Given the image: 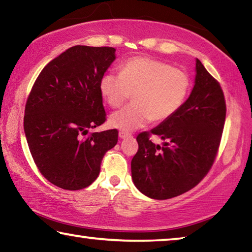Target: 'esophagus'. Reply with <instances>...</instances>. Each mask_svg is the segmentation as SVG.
Returning <instances> with one entry per match:
<instances>
[{"instance_id": "1", "label": "esophagus", "mask_w": 252, "mask_h": 252, "mask_svg": "<svg viewBox=\"0 0 252 252\" xmlns=\"http://www.w3.org/2000/svg\"><path fill=\"white\" fill-rule=\"evenodd\" d=\"M127 136H131V134L127 133V132H123V131L119 132V138L120 139H126V138H127Z\"/></svg>"}]
</instances>
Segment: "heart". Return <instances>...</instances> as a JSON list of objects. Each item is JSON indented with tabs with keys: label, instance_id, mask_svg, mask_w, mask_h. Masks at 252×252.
I'll use <instances>...</instances> for the list:
<instances>
[{
	"label": "heart",
	"instance_id": "obj_1",
	"mask_svg": "<svg viewBox=\"0 0 252 252\" xmlns=\"http://www.w3.org/2000/svg\"><path fill=\"white\" fill-rule=\"evenodd\" d=\"M120 74L101 76L99 91L111 108H119L131 96L133 103L109 118L110 126L123 132L146 126L151 120L171 118L185 103L191 88L186 72L159 60L136 57L119 67Z\"/></svg>",
	"mask_w": 252,
	"mask_h": 252
}]
</instances>
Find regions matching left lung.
Instances as JSON below:
<instances>
[{
  "label": "left lung",
  "instance_id": "obj_1",
  "mask_svg": "<svg viewBox=\"0 0 252 252\" xmlns=\"http://www.w3.org/2000/svg\"><path fill=\"white\" fill-rule=\"evenodd\" d=\"M224 119L220 84L195 59L194 85L185 103L171 118L136 136L139 150L131 161L136 189L151 199L165 200L197 186L215 161ZM150 134L159 136L164 147L153 144Z\"/></svg>",
  "mask_w": 252,
  "mask_h": 252
}]
</instances>
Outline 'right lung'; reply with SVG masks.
<instances>
[{
	"mask_svg": "<svg viewBox=\"0 0 252 252\" xmlns=\"http://www.w3.org/2000/svg\"><path fill=\"white\" fill-rule=\"evenodd\" d=\"M116 58L114 48L72 46L50 61L33 85L25 105V138L36 167L54 186H90L104 153L118 142L117 130L85 136L105 121L99 82Z\"/></svg>",
	"mask_w": 252,
	"mask_h": 252,
	"instance_id": "obj_1",
	"label": "right lung"
}]
</instances>
